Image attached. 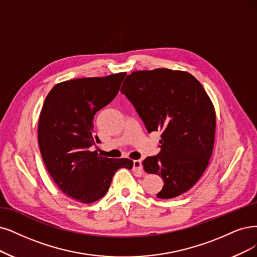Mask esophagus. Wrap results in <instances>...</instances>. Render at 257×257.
Returning <instances> with one entry per match:
<instances>
[{"label": "esophagus", "mask_w": 257, "mask_h": 257, "mask_svg": "<svg viewBox=\"0 0 257 257\" xmlns=\"http://www.w3.org/2000/svg\"><path fill=\"white\" fill-rule=\"evenodd\" d=\"M134 169L138 170V172H142V163L140 160H135L134 161Z\"/></svg>", "instance_id": "1"}]
</instances>
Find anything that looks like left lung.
<instances>
[{
  "label": "left lung",
  "mask_w": 257,
  "mask_h": 257,
  "mask_svg": "<svg viewBox=\"0 0 257 257\" xmlns=\"http://www.w3.org/2000/svg\"><path fill=\"white\" fill-rule=\"evenodd\" d=\"M121 93L134 104L147 131L161 132L160 153L143 161L144 170L164 180L158 193L170 199L191 189L213 154L216 113L202 84L184 71H135Z\"/></svg>",
  "instance_id": "obj_1"
}]
</instances>
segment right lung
<instances>
[{
  "label": "right lung",
  "instance_id": "right-lung-1",
  "mask_svg": "<svg viewBox=\"0 0 257 257\" xmlns=\"http://www.w3.org/2000/svg\"><path fill=\"white\" fill-rule=\"evenodd\" d=\"M126 73L57 83L47 94L38 122L44 165L61 192L76 201L102 198L116 170L131 169L129 159H109L90 147L98 141L93 118L116 96Z\"/></svg>",
  "mask_w": 257,
  "mask_h": 257
}]
</instances>
